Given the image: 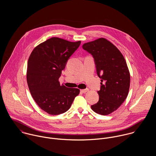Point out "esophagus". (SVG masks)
Returning a JSON list of instances; mask_svg holds the SVG:
<instances>
[{
    "instance_id": "esophagus-1",
    "label": "esophagus",
    "mask_w": 156,
    "mask_h": 156,
    "mask_svg": "<svg viewBox=\"0 0 156 156\" xmlns=\"http://www.w3.org/2000/svg\"><path fill=\"white\" fill-rule=\"evenodd\" d=\"M80 91H81L82 93H86V92H87L88 91H89V89H81V90H80Z\"/></svg>"
}]
</instances>
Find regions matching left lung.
Returning <instances> with one entry per match:
<instances>
[{"label": "left lung", "instance_id": "1", "mask_svg": "<svg viewBox=\"0 0 156 156\" xmlns=\"http://www.w3.org/2000/svg\"><path fill=\"white\" fill-rule=\"evenodd\" d=\"M82 47L92 55L101 79L97 92L99 100L91 109L100 115H109L119 108L128 95L130 75L127 63L118 48L106 38L85 43Z\"/></svg>", "mask_w": 156, "mask_h": 156}]
</instances>
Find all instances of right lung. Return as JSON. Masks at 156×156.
Wrapping results in <instances>:
<instances>
[{"label": "right lung", "instance_id": "obj_1", "mask_svg": "<svg viewBox=\"0 0 156 156\" xmlns=\"http://www.w3.org/2000/svg\"><path fill=\"white\" fill-rule=\"evenodd\" d=\"M80 43L52 37L36 46L29 58L26 73L29 89L38 106L50 115L67 111L79 94L78 88L61 85L59 78Z\"/></svg>", "mask_w": 156, "mask_h": 156}]
</instances>
